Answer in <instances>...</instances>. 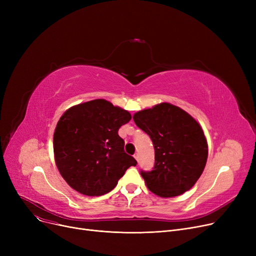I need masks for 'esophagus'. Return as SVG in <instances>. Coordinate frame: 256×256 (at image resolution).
<instances>
[{
	"label": "esophagus",
	"instance_id": "obj_1",
	"mask_svg": "<svg viewBox=\"0 0 256 256\" xmlns=\"http://www.w3.org/2000/svg\"><path fill=\"white\" fill-rule=\"evenodd\" d=\"M134 158H135L138 160V162H139V154H138V152H136L135 154H134Z\"/></svg>",
	"mask_w": 256,
	"mask_h": 256
}]
</instances>
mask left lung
<instances>
[{
  "mask_svg": "<svg viewBox=\"0 0 256 256\" xmlns=\"http://www.w3.org/2000/svg\"><path fill=\"white\" fill-rule=\"evenodd\" d=\"M154 147V167L141 171L148 190L163 197L189 191L202 174L208 160V141L202 128L180 106L162 102L132 116Z\"/></svg>",
  "mask_w": 256,
  "mask_h": 256,
  "instance_id": "obj_1",
  "label": "left lung"
}]
</instances>
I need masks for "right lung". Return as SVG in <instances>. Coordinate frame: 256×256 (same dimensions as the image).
Returning a JSON list of instances; mask_svg holds the SVG:
<instances>
[{
    "label": "right lung",
    "instance_id": "1",
    "mask_svg": "<svg viewBox=\"0 0 256 256\" xmlns=\"http://www.w3.org/2000/svg\"><path fill=\"white\" fill-rule=\"evenodd\" d=\"M132 116L106 100H93L66 110L54 132V156L61 176L87 196L109 193L137 160L124 152L118 135Z\"/></svg>",
    "mask_w": 256,
    "mask_h": 256
}]
</instances>
